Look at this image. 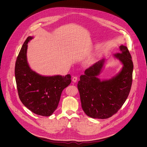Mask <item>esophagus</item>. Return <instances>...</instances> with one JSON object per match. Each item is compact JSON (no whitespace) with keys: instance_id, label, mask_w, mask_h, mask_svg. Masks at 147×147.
<instances>
[{"instance_id":"obj_1","label":"esophagus","mask_w":147,"mask_h":147,"mask_svg":"<svg viewBox=\"0 0 147 147\" xmlns=\"http://www.w3.org/2000/svg\"><path fill=\"white\" fill-rule=\"evenodd\" d=\"M72 82H74V83H76V82H77V80H78V77H76V76H75V77H74L73 78H72Z\"/></svg>"}]
</instances>
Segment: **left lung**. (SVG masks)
Segmentation results:
<instances>
[{"label":"left lung","instance_id":"left-lung-1","mask_svg":"<svg viewBox=\"0 0 147 147\" xmlns=\"http://www.w3.org/2000/svg\"><path fill=\"white\" fill-rule=\"evenodd\" d=\"M123 65L121 70L110 79L98 78L106 60L102 59L86 69L78 84L82 107L93 118L107 119L122 106L129 94L132 82L133 62L127 47L122 45L119 53L113 55Z\"/></svg>","mask_w":147,"mask_h":147}]
</instances>
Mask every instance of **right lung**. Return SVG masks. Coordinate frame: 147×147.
<instances>
[{"label":"right lung","mask_w":147,"mask_h":147,"mask_svg":"<svg viewBox=\"0 0 147 147\" xmlns=\"http://www.w3.org/2000/svg\"><path fill=\"white\" fill-rule=\"evenodd\" d=\"M29 36L24 43L17 58L15 74L21 102L36 114L49 117L58 107L63 89L71 82V75L43 76L31 69L27 61Z\"/></svg>","instance_id":"1"}]
</instances>
